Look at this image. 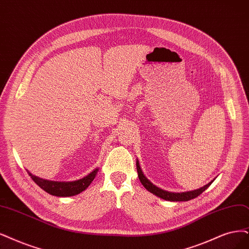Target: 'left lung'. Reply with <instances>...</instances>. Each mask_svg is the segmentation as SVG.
Returning a JSON list of instances; mask_svg holds the SVG:
<instances>
[{"label": "left lung", "mask_w": 249, "mask_h": 249, "mask_svg": "<svg viewBox=\"0 0 249 249\" xmlns=\"http://www.w3.org/2000/svg\"><path fill=\"white\" fill-rule=\"evenodd\" d=\"M136 168H137V173H139V178L141 180V182L142 183V186L150 191L151 193H153L154 195L158 196L164 200H168V201H189L191 199H194L196 197H198L200 194H202L210 185L213 183V181H210L209 183H207L206 186L202 187L198 190L195 191H191V192H185V193H171V192H167L164 191L162 189H159L156 186H154L153 183L145 178V177L143 176V173L140 167V163L139 161H136Z\"/></svg>", "instance_id": "left-lung-1"}]
</instances>
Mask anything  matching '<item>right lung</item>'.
I'll list each match as a JSON object with an SVG mask.
<instances>
[{
  "label": "right lung",
  "instance_id": "add662e5",
  "mask_svg": "<svg viewBox=\"0 0 249 249\" xmlns=\"http://www.w3.org/2000/svg\"><path fill=\"white\" fill-rule=\"evenodd\" d=\"M98 169H94L92 172H90L87 177L83 178L79 180L75 181H53V180H47L43 179L38 177L33 176L32 173L27 171L30 174L32 179L38 185L41 189H43L45 192H47L48 194L57 196V197H71L80 194L81 192L86 190L91 181L94 179L96 177Z\"/></svg>",
  "mask_w": 249,
  "mask_h": 249
}]
</instances>
